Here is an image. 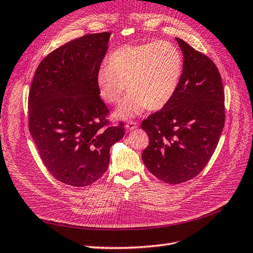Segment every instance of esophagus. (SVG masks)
Listing matches in <instances>:
<instances>
[{
	"label": "esophagus",
	"mask_w": 253,
	"mask_h": 253,
	"mask_svg": "<svg viewBox=\"0 0 253 253\" xmlns=\"http://www.w3.org/2000/svg\"><path fill=\"white\" fill-rule=\"evenodd\" d=\"M137 127H138L137 123L133 122V121H129L126 124V128L128 129V130H133V129H135Z\"/></svg>",
	"instance_id": "esophagus-1"
}]
</instances>
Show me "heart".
<instances>
[{"label": "heart", "mask_w": 253, "mask_h": 253, "mask_svg": "<svg viewBox=\"0 0 253 253\" xmlns=\"http://www.w3.org/2000/svg\"><path fill=\"white\" fill-rule=\"evenodd\" d=\"M183 70V55L171 42L125 44L97 70L96 85L108 105L119 103L126 88L130 92L116 112L127 119L147 108H164L175 94Z\"/></svg>", "instance_id": "heart-1"}]
</instances>
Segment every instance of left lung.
<instances>
[{"mask_svg":"<svg viewBox=\"0 0 253 253\" xmlns=\"http://www.w3.org/2000/svg\"><path fill=\"white\" fill-rule=\"evenodd\" d=\"M184 54L179 85L167 105L142 122L150 143L142 160L168 184L187 182L209 164L224 126V90L209 56L176 38Z\"/></svg>","mask_w":253,"mask_h":253,"instance_id":"8db88e82","label":"left lung"}]
</instances>
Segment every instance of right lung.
I'll use <instances>...</instances> for the list:
<instances>
[{
	"instance_id": "1",
	"label": "right lung",
	"mask_w": 253,
	"mask_h": 253,
	"mask_svg": "<svg viewBox=\"0 0 253 253\" xmlns=\"http://www.w3.org/2000/svg\"><path fill=\"white\" fill-rule=\"evenodd\" d=\"M109 32L63 44L38 65L29 93V129L52 176L85 187L108 169L110 147L124 137V123L111 125L96 74L108 50Z\"/></svg>"
}]
</instances>
